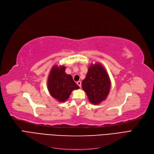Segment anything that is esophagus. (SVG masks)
<instances>
[{"label": "esophagus", "instance_id": "1", "mask_svg": "<svg viewBox=\"0 0 154 154\" xmlns=\"http://www.w3.org/2000/svg\"><path fill=\"white\" fill-rule=\"evenodd\" d=\"M77 84H78V85L79 87H81V86H82V82H81L80 81L77 82Z\"/></svg>", "mask_w": 154, "mask_h": 154}]
</instances>
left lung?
I'll return each instance as SVG.
<instances>
[{
    "label": "left lung",
    "mask_w": 154,
    "mask_h": 154,
    "mask_svg": "<svg viewBox=\"0 0 154 154\" xmlns=\"http://www.w3.org/2000/svg\"><path fill=\"white\" fill-rule=\"evenodd\" d=\"M82 85L90 102L98 104L108 95L111 81L104 67L99 63H95L88 67L87 76Z\"/></svg>",
    "instance_id": "left-lung-1"
}]
</instances>
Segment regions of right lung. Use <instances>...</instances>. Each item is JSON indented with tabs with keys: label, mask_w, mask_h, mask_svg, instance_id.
<instances>
[{
	"label": "right lung",
	"mask_w": 154,
	"mask_h": 154,
	"mask_svg": "<svg viewBox=\"0 0 154 154\" xmlns=\"http://www.w3.org/2000/svg\"><path fill=\"white\" fill-rule=\"evenodd\" d=\"M64 66H54L48 78V89L51 96L59 102H64L74 90L79 87L73 81L71 75L66 73Z\"/></svg>",
	"instance_id": "add662e5"
}]
</instances>
